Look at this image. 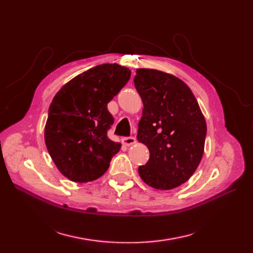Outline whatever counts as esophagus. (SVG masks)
I'll return each mask as SVG.
<instances>
[{"label": "esophagus", "instance_id": "obj_1", "mask_svg": "<svg viewBox=\"0 0 253 253\" xmlns=\"http://www.w3.org/2000/svg\"><path fill=\"white\" fill-rule=\"evenodd\" d=\"M122 141H124V143L126 145H132V144H134L136 142V138H135V137H132V136L125 137V138L122 139Z\"/></svg>", "mask_w": 253, "mask_h": 253}]
</instances>
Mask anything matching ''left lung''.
I'll list each match as a JSON object with an SVG mask.
<instances>
[{"instance_id":"8db88e82","label":"left lung","mask_w":253,"mask_h":253,"mask_svg":"<svg viewBox=\"0 0 253 253\" xmlns=\"http://www.w3.org/2000/svg\"><path fill=\"white\" fill-rule=\"evenodd\" d=\"M134 84L143 102L137 139L150 151L138 173L153 188L174 189L186 182L201 163L206 120L192 91L174 76L139 68Z\"/></svg>"}]
</instances>
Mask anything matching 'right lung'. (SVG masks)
I'll return each instance as SVG.
<instances>
[{"label":"right lung","instance_id":"right-lung-1","mask_svg":"<svg viewBox=\"0 0 253 253\" xmlns=\"http://www.w3.org/2000/svg\"><path fill=\"white\" fill-rule=\"evenodd\" d=\"M131 77L125 66L100 64L67 82L53 97L45 126L52 162L75 182L93 181L109 169L121 144L108 132L114 118L108 103Z\"/></svg>","mask_w":253,"mask_h":253}]
</instances>
